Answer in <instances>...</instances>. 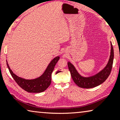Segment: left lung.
I'll return each mask as SVG.
<instances>
[{
	"mask_svg": "<svg viewBox=\"0 0 120 120\" xmlns=\"http://www.w3.org/2000/svg\"><path fill=\"white\" fill-rule=\"evenodd\" d=\"M110 43V55L108 62L104 68L96 75L90 77L82 76L79 73L75 67L71 62L70 61L67 62L69 71H70L72 79L75 84H77L79 87L85 89L92 88L101 85L108 78L112 69L114 56V49L111 42Z\"/></svg>",
	"mask_w": 120,
	"mask_h": 120,
	"instance_id": "left-lung-1",
	"label": "left lung"
}]
</instances>
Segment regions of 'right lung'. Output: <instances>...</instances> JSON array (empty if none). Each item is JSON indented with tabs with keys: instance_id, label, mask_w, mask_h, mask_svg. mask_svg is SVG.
I'll use <instances>...</instances> for the list:
<instances>
[{
	"instance_id": "add662e5",
	"label": "right lung",
	"mask_w": 120,
	"mask_h": 120,
	"mask_svg": "<svg viewBox=\"0 0 120 120\" xmlns=\"http://www.w3.org/2000/svg\"><path fill=\"white\" fill-rule=\"evenodd\" d=\"M59 59V56H57L54 58L49 64L42 75L39 77L33 79H26L17 76L10 69L7 60L6 64L12 77L22 89L31 93H40L46 90L51 84L52 73Z\"/></svg>"
}]
</instances>
